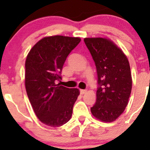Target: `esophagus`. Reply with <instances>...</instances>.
Instances as JSON below:
<instances>
[{"label": "esophagus", "mask_w": 150, "mask_h": 150, "mask_svg": "<svg viewBox=\"0 0 150 150\" xmlns=\"http://www.w3.org/2000/svg\"><path fill=\"white\" fill-rule=\"evenodd\" d=\"M86 91H87L83 90V89H81V90H80V93H81V95H83V94H84V93H86Z\"/></svg>", "instance_id": "esophagus-1"}]
</instances>
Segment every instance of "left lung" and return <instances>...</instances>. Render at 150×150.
Returning <instances> with one entry per match:
<instances>
[{"label":"left lung","mask_w":150,"mask_h":150,"mask_svg":"<svg viewBox=\"0 0 150 150\" xmlns=\"http://www.w3.org/2000/svg\"><path fill=\"white\" fill-rule=\"evenodd\" d=\"M97 72L96 101L91 108L92 115L104 122H112L123 112L132 88L129 62L121 50L111 40L86 38Z\"/></svg>","instance_id":"obj_1"}]
</instances>
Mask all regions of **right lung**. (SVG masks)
<instances>
[{
  "instance_id": "1",
  "label": "right lung",
  "mask_w": 150,
  "mask_h": 150,
  "mask_svg": "<svg viewBox=\"0 0 150 150\" xmlns=\"http://www.w3.org/2000/svg\"><path fill=\"white\" fill-rule=\"evenodd\" d=\"M81 42L80 38L55 35L39 40L32 48L25 62V88L38 118L51 127H59L71 118L80 92L56 81L67 57Z\"/></svg>"
}]
</instances>
